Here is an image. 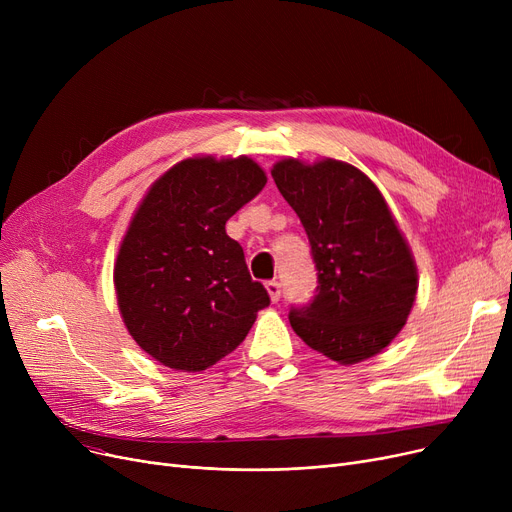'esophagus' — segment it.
<instances>
[{"label": "esophagus", "instance_id": "esophagus-1", "mask_svg": "<svg viewBox=\"0 0 512 512\" xmlns=\"http://www.w3.org/2000/svg\"><path fill=\"white\" fill-rule=\"evenodd\" d=\"M265 290H267V294H270V299H272V303H278V301H280V294H282L280 282H276V280H270V282H265Z\"/></svg>", "mask_w": 512, "mask_h": 512}]
</instances>
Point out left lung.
<instances>
[{
	"label": "left lung",
	"instance_id": "obj_1",
	"mask_svg": "<svg viewBox=\"0 0 512 512\" xmlns=\"http://www.w3.org/2000/svg\"><path fill=\"white\" fill-rule=\"evenodd\" d=\"M307 232L317 270L311 303L290 307V326L313 351L342 365L378 355L407 324L417 267L382 193L336 159H282L272 170Z\"/></svg>",
	"mask_w": 512,
	"mask_h": 512
}]
</instances>
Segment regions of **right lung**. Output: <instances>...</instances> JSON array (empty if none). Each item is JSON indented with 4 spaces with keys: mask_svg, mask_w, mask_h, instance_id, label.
I'll use <instances>...</instances> for the list:
<instances>
[{
    "mask_svg": "<svg viewBox=\"0 0 512 512\" xmlns=\"http://www.w3.org/2000/svg\"><path fill=\"white\" fill-rule=\"evenodd\" d=\"M265 172L249 157H191L155 180L120 245L114 284L130 336L161 365L203 371L245 340L270 294L226 222Z\"/></svg>",
    "mask_w": 512,
    "mask_h": 512,
    "instance_id": "right-lung-1",
    "label": "right lung"
}]
</instances>
